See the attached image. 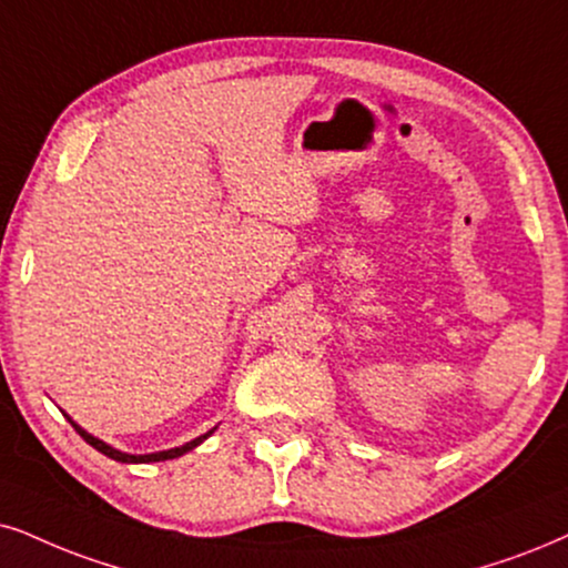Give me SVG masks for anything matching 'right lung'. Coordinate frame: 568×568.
<instances>
[{
	"mask_svg": "<svg viewBox=\"0 0 568 568\" xmlns=\"http://www.w3.org/2000/svg\"><path fill=\"white\" fill-rule=\"evenodd\" d=\"M64 416H68V414H64ZM68 422H70V425H73V427H75V433H78V435H81L85 443H89V445H93V448H97V450H99V454L110 456V458H114V462H123V464H149V462H168V458H178V456L189 454V450H193V448H196V445H199V443H204V440H206V437H210V435L214 433V429H217V427H212V429H210V433L199 435V437H196V440L185 443V445H181V448H170V450H160V454H143V456H133V454H123V450L112 448V445H106L104 440H99V437H93V435H89V433H85V429H83V427H78V425H75V422H73V419H70V416H68Z\"/></svg>",
	"mask_w": 568,
	"mask_h": 568,
	"instance_id": "right-lung-1",
	"label": "right lung"
}]
</instances>
